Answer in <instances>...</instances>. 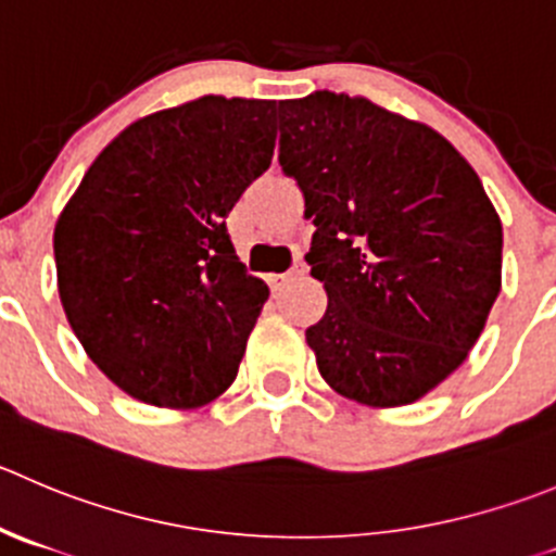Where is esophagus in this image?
<instances>
[{
	"mask_svg": "<svg viewBox=\"0 0 556 556\" xmlns=\"http://www.w3.org/2000/svg\"><path fill=\"white\" fill-rule=\"evenodd\" d=\"M303 273H305V262H298L292 269H287V273L267 275V283H269V289H273V292H281V289L287 287L289 281H294V278H298V275H303Z\"/></svg>",
	"mask_w": 556,
	"mask_h": 556,
	"instance_id": "obj_1",
	"label": "esophagus"
}]
</instances>
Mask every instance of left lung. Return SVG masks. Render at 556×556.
<instances>
[{
  "mask_svg": "<svg viewBox=\"0 0 556 556\" xmlns=\"http://www.w3.org/2000/svg\"><path fill=\"white\" fill-rule=\"evenodd\" d=\"M278 161L298 179L305 262L327 311L305 330L325 382L366 406H404L445 382L502 287V224L462 152L366 98L281 100Z\"/></svg>",
  "mask_w": 556,
  "mask_h": 556,
  "instance_id": "8db88e82",
  "label": "left lung"
}]
</instances>
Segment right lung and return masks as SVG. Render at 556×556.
I'll return each instance as SVG.
<instances>
[{
	"instance_id": "obj_1",
	"label": "right lung",
	"mask_w": 556,
	"mask_h": 556,
	"mask_svg": "<svg viewBox=\"0 0 556 556\" xmlns=\"http://www.w3.org/2000/svg\"><path fill=\"white\" fill-rule=\"evenodd\" d=\"M273 150L275 100L204 94L128 125L62 210V308L134 399L193 409L235 382L269 289L237 258L226 215Z\"/></svg>"
}]
</instances>
